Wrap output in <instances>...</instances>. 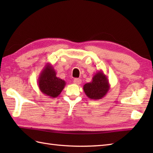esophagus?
<instances>
[{
  "instance_id": "1",
  "label": "esophagus",
  "mask_w": 153,
  "mask_h": 153,
  "mask_svg": "<svg viewBox=\"0 0 153 153\" xmlns=\"http://www.w3.org/2000/svg\"><path fill=\"white\" fill-rule=\"evenodd\" d=\"M74 82L75 84H77V85H79V84L82 83V80L79 78H75L74 79Z\"/></svg>"
}]
</instances>
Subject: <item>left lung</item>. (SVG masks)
Masks as SVG:
<instances>
[{"instance_id":"1","label":"left lung","mask_w":153,"mask_h":153,"mask_svg":"<svg viewBox=\"0 0 153 153\" xmlns=\"http://www.w3.org/2000/svg\"><path fill=\"white\" fill-rule=\"evenodd\" d=\"M110 87L108 79L102 70H99L94 75L91 82L83 85V91L89 99L99 100L106 95Z\"/></svg>"}]
</instances>
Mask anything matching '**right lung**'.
<instances>
[{"label":"right lung","mask_w":153,"mask_h":153,"mask_svg":"<svg viewBox=\"0 0 153 153\" xmlns=\"http://www.w3.org/2000/svg\"><path fill=\"white\" fill-rule=\"evenodd\" d=\"M66 82L56 76V71L50 63H47L41 71L38 86L44 95L51 99L56 98L62 91Z\"/></svg>","instance_id":"right-lung-1"}]
</instances>
